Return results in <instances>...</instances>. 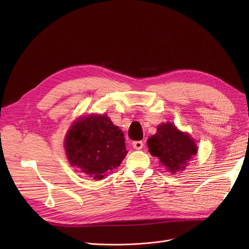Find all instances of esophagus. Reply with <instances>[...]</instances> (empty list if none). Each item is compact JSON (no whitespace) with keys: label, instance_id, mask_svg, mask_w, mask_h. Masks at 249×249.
Returning a JSON list of instances; mask_svg holds the SVG:
<instances>
[{"label":"esophagus","instance_id":"1","mask_svg":"<svg viewBox=\"0 0 249 249\" xmlns=\"http://www.w3.org/2000/svg\"><path fill=\"white\" fill-rule=\"evenodd\" d=\"M132 146H133V148H135L137 150H140L143 147V141H134L132 143Z\"/></svg>","mask_w":249,"mask_h":249}]
</instances>
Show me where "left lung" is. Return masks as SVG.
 Instances as JSON below:
<instances>
[{"mask_svg":"<svg viewBox=\"0 0 249 249\" xmlns=\"http://www.w3.org/2000/svg\"><path fill=\"white\" fill-rule=\"evenodd\" d=\"M147 145L149 152L160 159L169 173L184 171L198 151L194 139L188 133L179 131L168 122L158 126L156 133L148 138Z\"/></svg>","mask_w":249,"mask_h":249,"instance_id":"8db88e82","label":"left lung"}]
</instances>
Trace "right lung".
Segmentation results:
<instances>
[{
  "instance_id": "add662e5",
  "label": "right lung",
  "mask_w": 249,
  "mask_h": 249,
  "mask_svg": "<svg viewBox=\"0 0 249 249\" xmlns=\"http://www.w3.org/2000/svg\"><path fill=\"white\" fill-rule=\"evenodd\" d=\"M72 166L94 179H102L119 166L127 154L124 134L107 115L93 114L75 121L64 140Z\"/></svg>"
}]
</instances>
